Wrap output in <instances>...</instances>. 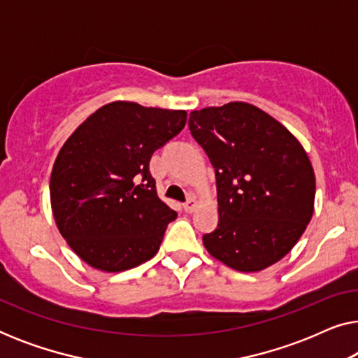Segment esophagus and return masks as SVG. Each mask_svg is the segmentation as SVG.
Listing matches in <instances>:
<instances>
[{
    "mask_svg": "<svg viewBox=\"0 0 358 358\" xmlns=\"http://www.w3.org/2000/svg\"><path fill=\"white\" fill-rule=\"evenodd\" d=\"M195 208H197V199H195L194 195H190V197L187 199V202L184 203V210L187 213H192Z\"/></svg>",
    "mask_w": 358,
    "mask_h": 358,
    "instance_id": "obj_1",
    "label": "esophagus"
}]
</instances>
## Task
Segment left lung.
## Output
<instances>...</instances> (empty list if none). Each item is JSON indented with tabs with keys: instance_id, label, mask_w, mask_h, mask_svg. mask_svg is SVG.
<instances>
[{
	"instance_id": "obj_1",
	"label": "left lung",
	"mask_w": 358,
	"mask_h": 358,
	"mask_svg": "<svg viewBox=\"0 0 358 358\" xmlns=\"http://www.w3.org/2000/svg\"><path fill=\"white\" fill-rule=\"evenodd\" d=\"M189 129L217 178L218 228L203 246L239 272L280 261L315 210V171L300 141L248 102L192 110Z\"/></svg>"
}]
</instances>
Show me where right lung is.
Wrapping results in <instances>:
<instances>
[{
	"instance_id": "obj_1",
	"label": "right lung",
	"mask_w": 358,
	"mask_h": 358,
	"mask_svg": "<svg viewBox=\"0 0 358 358\" xmlns=\"http://www.w3.org/2000/svg\"><path fill=\"white\" fill-rule=\"evenodd\" d=\"M185 110L117 101L65 141L50 178L53 217L91 267L122 272L158 252L178 213L156 194L150 159L184 129Z\"/></svg>"
}]
</instances>
